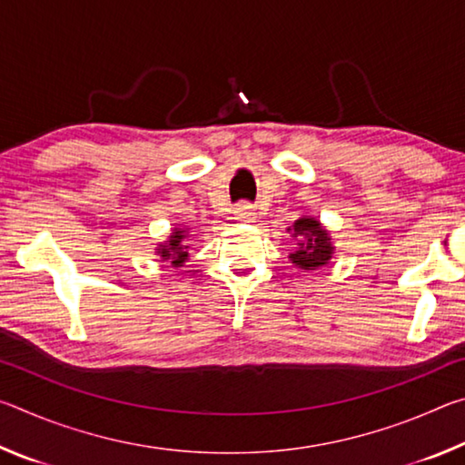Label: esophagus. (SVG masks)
Returning <instances> with one entry per match:
<instances>
[{
	"mask_svg": "<svg viewBox=\"0 0 465 465\" xmlns=\"http://www.w3.org/2000/svg\"><path fill=\"white\" fill-rule=\"evenodd\" d=\"M233 215H235V219H238V222H242V223L256 222V211H254V207H252V204H248V203L238 204V207L233 209Z\"/></svg>",
	"mask_w": 465,
	"mask_h": 465,
	"instance_id": "esophagus-1",
	"label": "esophagus"
}]
</instances>
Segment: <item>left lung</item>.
Masks as SVG:
<instances>
[{
  "label": "left lung",
  "mask_w": 465,
  "mask_h": 465,
  "mask_svg": "<svg viewBox=\"0 0 465 465\" xmlns=\"http://www.w3.org/2000/svg\"><path fill=\"white\" fill-rule=\"evenodd\" d=\"M293 238H297V250L289 254V261L302 271H316L320 266H326L334 254L332 240L318 219L302 217L297 219L293 227Z\"/></svg>",
  "instance_id": "1"
}]
</instances>
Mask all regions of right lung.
Here are the masks:
<instances>
[{"label":"right lung","instance_id":"obj_1","mask_svg":"<svg viewBox=\"0 0 465 465\" xmlns=\"http://www.w3.org/2000/svg\"><path fill=\"white\" fill-rule=\"evenodd\" d=\"M186 238H188V230H180V227H176L168 238V242L157 246V254H160L162 261L172 262V266H183L188 261V246L184 242Z\"/></svg>","mask_w":465,"mask_h":465}]
</instances>
